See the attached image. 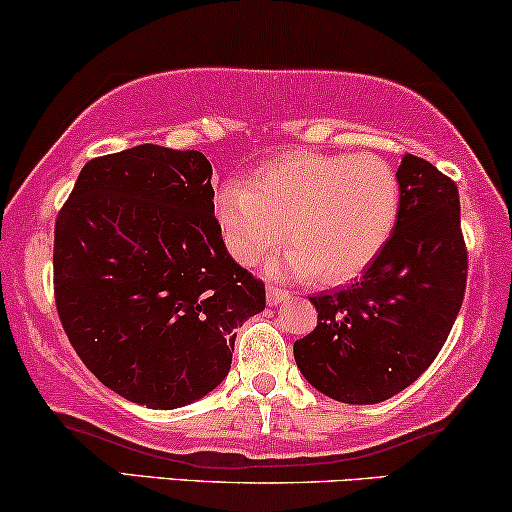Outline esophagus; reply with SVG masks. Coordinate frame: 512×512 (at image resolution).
Listing matches in <instances>:
<instances>
[{
    "label": "esophagus",
    "mask_w": 512,
    "mask_h": 512,
    "mask_svg": "<svg viewBox=\"0 0 512 512\" xmlns=\"http://www.w3.org/2000/svg\"><path fill=\"white\" fill-rule=\"evenodd\" d=\"M268 304L270 306H277V304H282V301L287 299L289 296V292H285V289H277V287H268Z\"/></svg>",
    "instance_id": "esophagus-1"
}]
</instances>
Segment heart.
<instances>
[{
    "label": "heart",
    "mask_w": 512,
    "mask_h": 512,
    "mask_svg": "<svg viewBox=\"0 0 512 512\" xmlns=\"http://www.w3.org/2000/svg\"><path fill=\"white\" fill-rule=\"evenodd\" d=\"M399 216V182L372 154L285 151L263 163L249 185H227L216 218L230 254L244 266L277 249H292L273 273L318 277L327 285L353 280L375 261Z\"/></svg>",
    "instance_id": "b5f03b06"
}]
</instances>
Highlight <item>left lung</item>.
Segmentation results:
<instances>
[{
    "label": "left lung",
    "instance_id": "left-lung-1",
    "mask_svg": "<svg viewBox=\"0 0 512 512\" xmlns=\"http://www.w3.org/2000/svg\"><path fill=\"white\" fill-rule=\"evenodd\" d=\"M396 180L399 216L387 244L351 287L311 296L318 325L294 342L308 384L353 406L387 401L430 368L468 280L456 182L413 154Z\"/></svg>",
    "mask_w": 512,
    "mask_h": 512
}]
</instances>
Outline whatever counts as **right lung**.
Wrapping results in <instances>:
<instances>
[{
	"label": "right lung",
	"mask_w": 512,
	"mask_h": 512,
	"mask_svg": "<svg viewBox=\"0 0 512 512\" xmlns=\"http://www.w3.org/2000/svg\"><path fill=\"white\" fill-rule=\"evenodd\" d=\"M201 151L140 144L85 163L54 227V294L97 380L147 408L204 399L266 287L227 254Z\"/></svg>",
	"instance_id": "1"
}]
</instances>
